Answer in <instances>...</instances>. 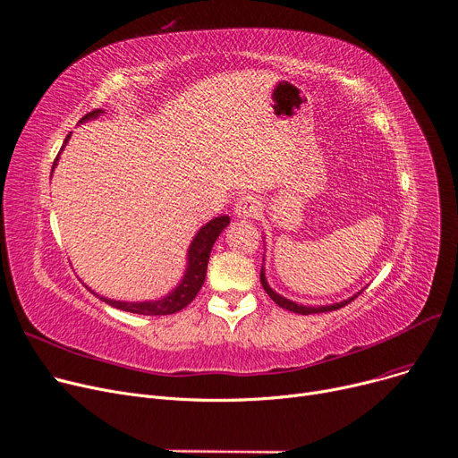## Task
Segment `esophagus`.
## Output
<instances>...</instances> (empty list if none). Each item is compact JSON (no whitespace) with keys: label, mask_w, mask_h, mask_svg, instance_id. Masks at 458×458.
<instances>
[{"label":"esophagus","mask_w":458,"mask_h":458,"mask_svg":"<svg viewBox=\"0 0 458 458\" xmlns=\"http://www.w3.org/2000/svg\"><path fill=\"white\" fill-rule=\"evenodd\" d=\"M257 212H259V203L255 198H251V195H244V198L238 199L234 205V214L241 217H253Z\"/></svg>","instance_id":"34e87169"}]
</instances>
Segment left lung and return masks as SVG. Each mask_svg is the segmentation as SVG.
Returning <instances> with one entry per match:
<instances>
[{"label":"left lung","instance_id":"left-lung-1","mask_svg":"<svg viewBox=\"0 0 458 458\" xmlns=\"http://www.w3.org/2000/svg\"><path fill=\"white\" fill-rule=\"evenodd\" d=\"M260 283H263V287H265V291H267V294L277 303L279 308H283V310H289V311H293V313H300V315H311V313H326V311H335V310H339V308H344L346 303H351L356 296H352L351 300H344V301H339V303H334V306H322V308H310V306H298L296 301H291V300H287V298H283V296H279L276 291H272L270 289V285H268V281H267V277H265V267H260Z\"/></svg>","mask_w":458,"mask_h":458}]
</instances>
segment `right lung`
<instances>
[{
	"mask_svg": "<svg viewBox=\"0 0 458 458\" xmlns=\"http://www.w3.org/2000/svg\"><path fill=\"white\" fill-rule=\"evenodd\" d=\"M102 110H93L87 115L81 117V123L100 115ZM71 136V134H69ZM64 140V143L69 141ZM55 162L54 165L57 164ZM229 225V216H217L214 220H210L207 225H203L199 229V233L195 234L193 242L188 250V268L186 274L182 277V281L179 283V287L175 291H171L165 298L158 300V301H140V303H128V301H115V300H107L104 296H98L102 301L110 303V306L121 310V311H128V313H138V315H173L181 310H184L188 303H191V300L198 296L199 289L203 287L205 283V276H207V265H208V257H210V250L216 242V238L220 236V233Z\"/></svg>",
	"mask_w": 458,
	"mask_h": 458,
	"instance_id": "1",
	"label": "right lung"
}]
</instances>
